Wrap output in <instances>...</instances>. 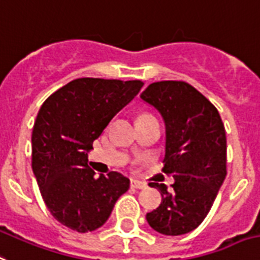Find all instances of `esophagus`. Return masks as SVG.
Segmentation results:
<instances>
[{
	"label": "esophagus",
	"mask_w": 260,
	"mask_h": 260,
	"mask_svg": "<svg viewBox=\"0 0 260 260\" xmlns=\"http://www.w3.org/2000/svg\"><path fill=\"white\" fill-rule=\"evenodd\" d=\"M131 187H134V188H137V189H144L147 188V184L143 183V181L136 180V179H132V180H131Z\"/></svg>",
	"instance_id": "34e87169"
}]
</instances>
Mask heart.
<instances>
[{"label":"heart","mask_w":260,"mask_h":260,"mask_svg":"<svg viewBox=\"0 0 260 260\" xmlns=\"http://www.w3.org/2000/svg\"><path fill=\"white\" fill-rule=\"evenodd\" d=\"M141 116H145V115H141Z\"/></svg>","instance_id":"obj_1"}]
</instances>
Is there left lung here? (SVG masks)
Masks as SVG:
<instances>
[{
	"mask_svg": "<svg viewBox=\"0 0 260 260\" xmlns=\"http://www.w3.org/2000/svg\"><path fill=\"white\" fill-rule=\"evenodd\" d=\"M140 97L163 117V171L175 179L172 192L151 183L161 203L147 214V221L163 235H184L204 220L227 175L224 125L218 109L184 81L153 82Z\"/></svg>",
	"mask_w": 260,
	"mask_h": 260,
	"instance_id": "obj_1",
	"label": "left lung"
}]
</instances>
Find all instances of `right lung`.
<instances>
[{"label": "right lung", "mask_w": 260, "mask_h": 260, "mask_svg": "<svg viewBox=\"0 0 260 260\" xmlns=\"http://www.w3.org/2000/svg\"><path fill=\"white\" fill-rule=\"evenodd\" d=\"M144 82L77 79L50 94L31 134V168L54 219L77 233L108 220L129 179L112 171L97 178L88 152L113 117L134 100Z\"/></svg>", "instance_id": "obj_1"}]
</instances>
